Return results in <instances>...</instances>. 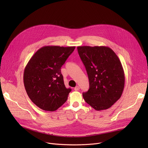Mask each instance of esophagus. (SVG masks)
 Here are the masks:
<instances>
[{
	"label": "esophagus",
	"mask_w": 148,
	"mask_h": 148,
	"mask_svg": "<svg viewBox=\"0 0 148 148\" xmlns=\"http://www.w3.org/2000/svg\"><path fill=\"white\" fill-rule=\"evenodd\" d=\"M79 90V87L78 86H77L74 88V90H75V91H78Z\"/></svg>",
	"instance_id": "obj_1"
}]
</instances>
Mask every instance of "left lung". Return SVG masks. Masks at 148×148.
Instances as JSON below:
<instances>
[{"mask_svg":"<svg viewBox=\"0 0 148 148\" xmlns=\"http://www.w3.org/2000/svg\"><path fill=\"white\" fill-rule=\"evenodd\" d=\"M79 56L86 69L90 88L82 96L97 111L111 107L121 97L125 74L121 62L110 47L78 46Z\"/></svg>","mask_w":148,"mask_h":148,"instance_id":"1","label":"left lung"}]
</instances>
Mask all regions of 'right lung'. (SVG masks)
<instances>
[{"label": "right lung", "mask_w": 148, "mask_h": 148, "mask_svg": "<svg viewBox=\"0 0 148 148\" xmlns=\"http://www.w3.org/2000/svg\"><path fill=\"white\" fill-rule=\"evenodd\" d=\"M75 47L44 46L26 65L23 82L31 101L40 109L54 111L64 104L71 92L65 87L61 67Z\"/></svg>", "instance_id": "1"}]
</instances>
